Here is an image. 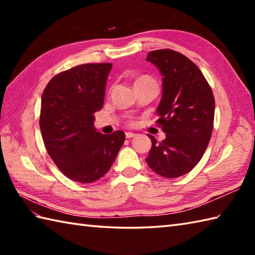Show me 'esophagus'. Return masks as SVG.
<instances>
[{"mask_svg":"<svg viewBox=\"0 0 255 255\" xmlns=\"http://www.w3.org/2000/svg\"><path fill=\"white\" fill-rule=\"evenodd\" d=\"M134 136H136V133H133V132H126V138L127 139H130V138H133Z\"/></svg>","mask_w":255,"mask_h":255,"instance_id":"esophagus-1","label":"esophagus"}]
</instances>
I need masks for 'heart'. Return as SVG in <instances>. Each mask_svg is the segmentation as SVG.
I'll list each match as a JSON object with an SVG mask.
<instances>
[{
	"label": "heart",
	"mask_w": 255,
	"mask_h": 255,
	"mask_svg": "<svg viewBox=\"0 0 255 255\" xmlns=\"http://www.w3.org/2000/svg\"><path fill=\"white\" fill-rule=\"evenodd\" d=\"M145 83H155L153 79H151L149 77H139L136 81H134V85H138V84H145Z\"/></svg>",
	"instance_id": "b5f03b06"
}]
</instances>
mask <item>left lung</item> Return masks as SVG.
Masks as SVG:
<instances>
[{
	"instance_id": "8db88e82",
	"label": "left lung",
	"mask_w": 255,
	"mask_h": 255,
	"mask_svg": "<svg viewBox=\"0 0 255 255\" xmlns=\"http://www.w3.org/2000/svg\"><path fill=\"white\" fill-rule=\"evenodd\" d=\"M145 60L163 77L156 124L166 133L160 143L149 134L152 145L145 161L156 174L175 178L192 171L207 148L214 128V94L196 64L180 52L153 50Z\"/></svg>"
}]
</instances>
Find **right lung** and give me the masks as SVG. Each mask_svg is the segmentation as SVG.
Masks as SVG:
<instances>
[{"label":"right lung","mask_w":255,"mask_h":255,"mask_svg":"<svg viewBox=\"0 0 255 255\" xmlns=\"http://www.w3.org/2000/svg\"><path fill=\"white\" fill-rule=\"evenodd\" d=\"M112 63H86L55 75L41 96L40 130L58 169L70 180L92 183L104 176L125 141L122 130L103 134L94 114L104 104Z\"/></svg>","instance_id":"right-lung-1"}]
</instances>
